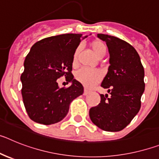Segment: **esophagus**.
Segmentation results:
<instances>
[{"instance_id": "1", "label": "esophagus", "mask_w": 159, "mask_h": 159, "mask_svg": "<svg viewBox=\"0 0 159 159\" xmlns=\"http://www.w3.org/2000/svg\"><path fill=\"white\" fill-rule=\"evenodd\" d=\"M90 93V92L89 91H88V89H84V95H88V94Z\"/></svg>"}]
</instances>
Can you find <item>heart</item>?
Instances as JSON below:
<instances>
[{
    "instance_id": "obj_1",
    "label": "heart",
    "mask_w": 159,
    "mask_h": 159,
    "mask_svg": "<svg viewBox=\"0 0 159 159\" xmlns=\"http://www.w3.org/2000/svg\"><path fill=\"white\" fill-rule=\"evenodd\" d=\"M90 45L93 49L95 54L102 58L105 56L107 52V45L104 42L99 40H95L91 42ZM80 50V47L75 48L72 57V66L75 67L78 64V55ZM102 78V72L99 69H91L87 67H83L75 73L76 80L82 84L86 88H92L99 82Z\"/></svg>"
}]
</instances>
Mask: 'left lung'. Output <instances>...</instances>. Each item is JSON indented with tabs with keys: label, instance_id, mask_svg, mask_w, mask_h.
<instances>
[{
	"label": "left lung",
	"instance_id": "left-lung-1",
	"mask_svg": "<svg viewBox=\"0 0 159 159\" xmlns=\"http://www.w3.org/2000/svg\"><path fill=\"white\" fill-rule=\"evenodd\" d=\"M97 36L106 42L110 54V66L101 84L110 95L101 94L100 102L90 109L89 116L102 130L119 131L140 110L145 89L144 68L137 51L130 43L116 36Z\"/></svg>",
	"mask_w": 159,
	"mask_h": 159
}]
</instances>
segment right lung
Segmentation results:
<instances>
[{
    "mask_svg": "<svg viewBox=\"0 0 159 159\" xmlns=\"http://www.w3.org/2000/svg\"><path fill=\"white\" fill-rule=\"evenodd\" d=\"M83 38L75 33L58 35L42 39L31 48L20 80L24 105L32 121L44 125L61 121L71 101L83 95L84 87L71 73L73 54ZM62 76L71 86L58 88L57 80Z\"/></svg>",
    "mask_w": 159,
    "mask_h": 159,
    "instance_id": "1",
    "label": "right lung"
}]
</instances>
